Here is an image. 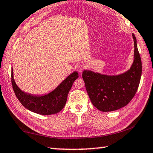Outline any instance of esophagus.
<instances>
[{"mask_svg": "<svg viewBox=\"0 0 153 153\" xmlns=\"http://www.w3.org/2000/svg\"><path fill=\"white\" fill-rule=\"evenodd\" d=\"M84 68H85L84 66L82 65H78L77 66V71H79V74H82V72L83 71V70H84Z\"/></svg>", "mask_w": 153, "mask_h": 153, "instance_id": "34e87169", "label": "esophagus"}]
</instances>
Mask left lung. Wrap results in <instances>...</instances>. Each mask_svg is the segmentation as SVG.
<instances>
[{
    "mask_svg": "<svg viewBox=\"0 0 153 153\" xmlns=\"http://www.w3.org/2000/svg\"><path fill=\"white\" fill-rule=\"evenodd\" d=\"M134 40V61L129 70L119 76H109L84 71L86 91L92 105L103 112L113 111L125 107L131 101L138 88L142 75V61Z\"/></svg>",
    "mask_w": 153,
    "mask_h": 153,
    "instance_id": "1",
    "label": "left lung"
}]
</instances>
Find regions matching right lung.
I'll use <instances>...</instances> for the list:
<instances>
[{"instance_id":"add662e5","label":"right lung","mask_w":153,"mask_h":153,"mask_svg":"<svg viewBox=\"0 0 153 153\" xmlns=\"http://www.w3.org/2000/svg\"><path fill=\"white\" fill-rule=\"evenodd\" d=\"M78 73L73 74L62 82L56 88L45 96H34L21 90L15 84L11 70V83L17 99L28 110L40 115H47L59 113L66 104L67 95L75 80L78 78Z\"/></svg>"}]
</instances>
